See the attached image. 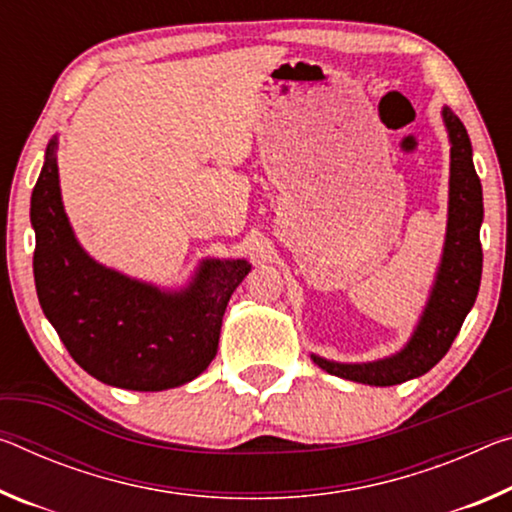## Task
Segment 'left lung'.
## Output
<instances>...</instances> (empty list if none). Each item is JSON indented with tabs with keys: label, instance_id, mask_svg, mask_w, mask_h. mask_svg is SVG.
<instances>
[{
	"label": "left lung",
	"instance_id": "1",
	"mask_svg": "<svg viewBox=\"0 0 512 512\" xmlns=\"http://www.w3.org/2000/svg\"><path fill=\"white\" fill-rule=\"evenodd\" d=\"M442 120L451 143L449 166V212L440 266L433 287L421 310L415 330L401 351L373 362H335L312 353L314 364L332 376L353 383L389 387L424 376L449 351L460 332L462 321L474 307L481 287L483 250V189L478 180L472 143L460 118L449 107L442 109Z\"/></svg>",
	"mask_w": 512,
	"mask_h": 512
}]
</instances>
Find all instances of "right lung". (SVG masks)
<instances>
[{
    "label": "right lung",
    "mask_w": 512,
    "mask_h": 512,
    "mask_svg": "<svg viewBox=\"0 0 512 512\" xmlns=\"http://www.w3.org/2000/svg\"><path fill=\"white\" fill-rule=\"evenodd\" d=\"M56 148L52 136L31 193L34 280L47 321L104 385L164 392L191 383L216 358L227 300L250 264L207 257L184 287L166 289L95 262L63 209Z\"/></svg>",
    "instance_id": "add662e5"
}]
</instances>
